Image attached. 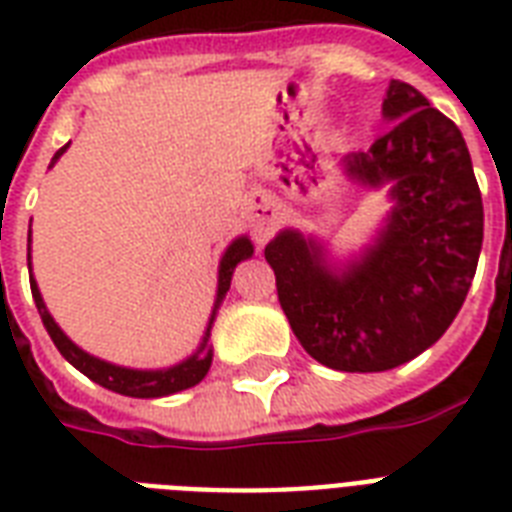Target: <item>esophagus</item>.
Instances as JSON below:
<instances>
[{
  "label": "esophagus",
  "mask_w": 512,
  "mask_h": 512,
  "mask_svg": "<svg viewBox=\"0 0 512 512\" xmlns=\"http://www.w3.org/2000/svg\"><path fill=\"white\" fill-rule=\"evenodd\" d=\"M265 236H268V233H265V228H255V239L265 241Z\"/></svg>",
  "instance_id": "34e87169"
}]
</instances>
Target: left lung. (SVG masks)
<instances>
[{"label":"left lung","instance_id":"1","mask_svg":"<svg viewBox=\"0 0 512 512\" xmlns=\"http://www.w3.org/2000/svg\"><path fill=\"white\" fill-rule=\"evenodd\" d=\"M382 114L393 127L342 159L353 183L390 185L393 209L372 247L340 271L297 231L265 247L289 327L337 372H385L430 348L460 313L484 244V204L457 124L398 79Z\"/></svg>","mask_w":512,"mask_h":512}]
</instances>
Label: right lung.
<instances>
[{"mask_svg": "<svg viewBox=\"0 0 512 512\" xmlns=\"http://www.w3.org/2000/svg\"><path fill=\"white\" fill-rule=\"evenodd\" d=\"M66 148L68 146H63L58 154L52 156V164L58 162ZM252 252H255V249H252V241H249L247 236H239V239L233 241L231 247L225 249L223 260H220V271H217L215 311H217V305H220V300L225 297V292L231 289L233 268H236L241 260L252 257ZM28 265H31V252H28ZM31 295H34L36 311H39V316H42L44 329H47V335H50L52 342H55V348L60 350V356L66 358L71 366H76L82 374H87L92 382H98V385L114 390V393H122V396H132V398L170 396V393H177V390L199 385V382L204 380V374L209 372V364H212V350L207 348V340H209V329H212V321H215V311H212V319H209V327L207 332H204V340H201L199 350H196L191 358H185V361L170 366V369L146 372V369H127V366H116V364H108V361H100V358L84 353L79 345H74V342L68 340V337L63 335V329H60L58 324H55V319L50 316V311H47V305H44L42 292H39V287H36L34 276H31Z\"/></svg>", "mask_w": 512, "mask_h": 512, "instance_id": "right-lung-1", "label": "right lung"}]
</instances>
